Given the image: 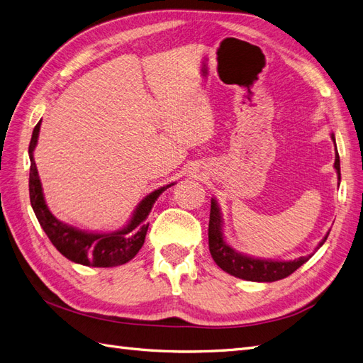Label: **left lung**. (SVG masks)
<instances>
[{
    "label": "left lung",
    "mask_w": 363,
    "mask_h": 363,
    "mask_svg": "<svg viewBox=\"0 0 363 363\" xmlns=\"http://www.w3.org/2000/svg\"><path fill=\"white\" fill-rule=\"evenodd\" d=\"M335 142V136L332 135ZM336 145V144H335ZM335 169L337 172V177L340 180V163L339 155L336 152L335 159ZM328 233L318 245L320 248L327 239ZM208 250L216 265L224 269L225 272L232 274L238 279H244L248 281H276L284 277L291 276L294 271L298 269L304 262L309 260V257H298L295 260L288 262H276V260H265V259H255L240 255L236 250L230 247L223 236V218L221 212L216 201L212 199L211 201V219H208Z\"/></svg>",
    "instance_id": "left-lung-1"
}]
</instances>
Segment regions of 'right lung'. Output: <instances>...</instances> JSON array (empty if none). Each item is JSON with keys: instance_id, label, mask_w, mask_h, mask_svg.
<instances>
[{"instance_id": "right-lung-1", "label": "right lung", "mask_w": 363, "mask_h": 363, "mask_svg": "<svg viewBox=\"0 0 363 363\" xmlns=\"http://www.w3.org/2000/svg\"><path fill=\"white\" fill-rule=\"evenodd\" d=\"M39 130L40 121L36 124L35 130H33L28 147V156L31 162L28 191L31 207L35 211V215L40 227L43 228V232L47 233L51 244L57 248V251L62 252L71 262L96 268L124 265V263L133 259L138 255V251L142 248V245H144L148 230L147 221L151 208L159 199V195L174 183L163 186V188L156 189L155 192L147 195L139 203L133 213V218L130 219V223L124 228L116 230V232L112 233L82 232V230H77L68 224L60 223L47 207L35 157H33V151H35L38 144Z\"/></svg>"}]
</instances>
